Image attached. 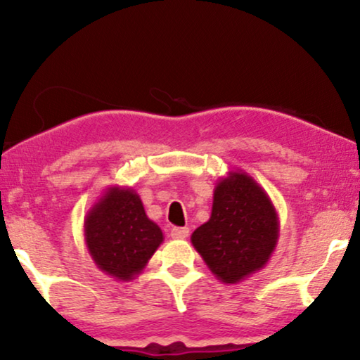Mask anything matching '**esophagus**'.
Instances as JSON below:
<instances>
[{"instance_id": "obj_1", "label": "esophagus", "mask_w": 360, "mask_h": 360, "mask_svg": "<svg viewBox=\"0 0 360 360\" xmlns=\"http://www.w3.org/2000/svg\"><path fill=\"white\" fill-rule=\"evenodd\" d=\"M188 235H189V229H186V226H174V229L171 230L172 238H186Z\"/></svg>"}]
</instances>
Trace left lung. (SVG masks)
Instances as JSON below:
<instances>
[{
  "label": "left lung",
  "instance_id": "8db88e82",
  "mask_svg": "<svg viewBox=\"0 0 360 360\" xmlns=\"http://www.w3.org/2000/svg\"><path fill=\"white\" fill-rule=\"evenodd\" d=\"M279 218L254 177L230 171L214 186L210 220L191 243L208 269L225 284H237L269 262L278 245Z\"/></svg>",
  "mask_w": 360,
  "mask_h": 360
}]
</instances>
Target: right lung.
Returning <instances> with one entry per match:
<instances>
[{
  "label": "right lung",
  "instance_id": "right-lung-1",
  "mask_svg": "<svg viewBox=\"0 0 360 360\" xmlns=\"http://www.w3.org/2000/svg\"><path fill=\"white\" fill-rule=\"evenodd\" d=\"M84 242L98 269L130 281L143 271L164 235L134 189L110 186L86 214Z\"/></svg>",
  "mask_w": 360,
  "mask_h": 360
}]
</instances>
